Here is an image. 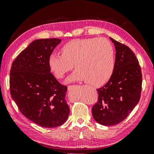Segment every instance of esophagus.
<instances>
[{"label":"esophagus","mask_w":154,"mask_h":154,"mask_svg":"<svg viewBox=\"0 0 154 154\" xmlns=\"http://www.w3.org/2000/svg\"><path fill=\"white\" fill-rule=\"evenodd\" d=\"M75 85H69L68 86V89L69 90H71V89H72L74 88V87H75Z\"/></svg>","instance_id":"esophagus-1"}]
</instances>
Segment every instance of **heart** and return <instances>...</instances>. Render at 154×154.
<instances>
[{"label": "heart", "instance_id": "1", "mask_svg": "<svg viewBox=\"0 0 154 154\" xmlns=\"http://www.w3.org/2000/svg\"><path fill=\"white\" fill-rule=\"evenodd\" d=\"M62 54L52 53L49 67L56 77L61 79L76 68L68 77L69 82L86 81L89 85L100 86L110 79L115 67V53L112 45L104 38L72 40L61 49Z\"/></svg>", "mask_w": 154, "mask_h": 154}]
</instances>
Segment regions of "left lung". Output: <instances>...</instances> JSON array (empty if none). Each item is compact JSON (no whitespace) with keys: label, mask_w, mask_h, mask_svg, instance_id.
<instances>
[{"label":"left lung","mask_w":154,"mask_h":154,"mask_svg":"<svg viewBox=\"0 0 154 154\" xmlns=\"http://www.w3.org/2000/svg\"><path fill=\"white\" fill-rule=\"evenodd\" d=\"M116 49L113 74L97 89L98 100L92 115L99 124L115 125L127 118L140 100L142 74L136 56L128 46L110 38Z\"/></svg>","instance_id":"left-lung-1"}]
</instances>
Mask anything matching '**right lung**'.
<instances>
[{
	"mask_svg": "<svg viewBox=\"0 0 154 154\" xmlns=\"http://www.w3.org/2000/svg\"><path fill=\"white\" fill-rule=\"evenodd\" d=\"M60 39H39L21 52L11 65L10 92L22 114L41 127L63 125L69 114L67 87L51 72L48 58Z\"/></svg>",
	"mask_w": 154,
	"mask_h": 154,
	"instance_id": "right-lung-1",
	"label": "right lung"
}]
</instances>
